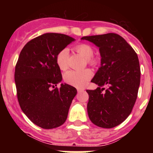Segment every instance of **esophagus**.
<instances>
[{"mask_svg": "<svg viewBox=\"0 0 153 153\" xmlns=\"http://www.w3.org/2000/svg\"><path fill=\"white\" fill-rule=\"evenodd\" d=\"M77 91H78V92H82L84 91V88H78Z\"/></svg>", "mask_w": 153, "mask_h": 153, "instance_id": "obj_1", "label": "esophagus"}]
</instances>
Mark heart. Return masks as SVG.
Instances as JSON below:
<instances>
[{"label":"heart","instance_id":"heart-1","mask_svg":"<svg viewBox=\"0 0 153 153\" xmlns=\"http://www.w3.org/2000/svg\"><path fill=\"white\" fill-rule=\"evenodd\" d=\"M75 49L81 56L86 59V62L90 66H95L98 63L95 58H93L94 49L89 44H81L76 46ZM68 55L67 49H63L60 51L56 56V63L61 70H66L68 68ZM92 73L89 69L83 70H70L64 75V81L67 84L75 87H83L88 83L92 78Z\"/></svg>","mask_w":153,"mask_h":153}]
</instances>
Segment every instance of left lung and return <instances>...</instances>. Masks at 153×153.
Instances as JSON below:
<instances>
[{
  "mask_svg": "<svg viewBox=\"0 0 153 153\" xmlns=\"http://www.w3.org/2000/svg\"><path fill=\"white\" fill-rule=\"evenodd\" d=\"M99 47L101 66L92 78L98 87L86 90L90 121L102 128L115 127L130 115L138 96L141 69L138 55L115 33L84 36Z\"/></svg>",
  "mask_w": 153,
  "mask_h": 153,
  "instance_id": "1",
  "label": "left lung"
}]
</instances>
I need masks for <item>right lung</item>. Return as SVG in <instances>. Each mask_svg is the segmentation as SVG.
Here are the masks:
<instances>
[{"label":"right lung","instance_id":"right-lung-1","mask_svg":"<svg viewBox=\"0 0 153 153\" xmlns=\"http://www.w3.org/2000/svg\"><path fill=\"white\" fill-rule=\"evenodd\" d=\"M74 41L64 34H44L24 46L17 61L15 81L19 105L29 119L43 129H53L65 122L77 94L69 84L56 86L62 81L56 56Z\"/></svg>","mask_w":153,"mask_h":153}]
</instances>
